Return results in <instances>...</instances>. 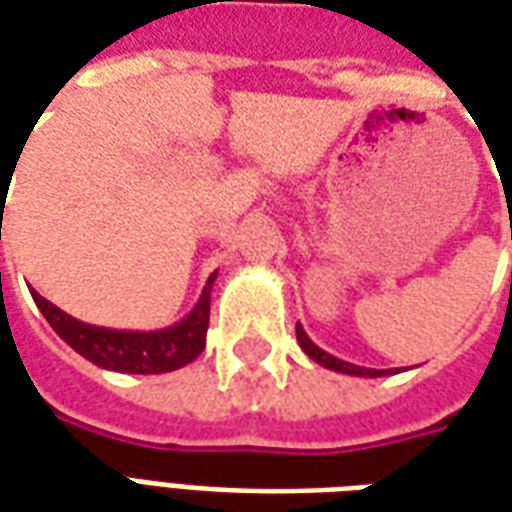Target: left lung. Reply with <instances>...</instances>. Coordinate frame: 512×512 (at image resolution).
Returning <instances> with one entry per match:
<instances>
[{
  "label": "left lung",
  "mask_w": 512,
  "mask_h": 512,
  "mask_svg": "<svg viewBox=\"0 0 512 512\" xmlns=\"http://www.w3.org/2000/svg\"><path fill=\"white\" fill-rule=\"evenodd\" d=\"M296 340H299L301 351L310 356L312 362H318L321 367H329L334 373H345V376H359V378H381V376H392V370H373V367H359L351 365V362H343V359H337V356L326 354L323 348L312 343L307 332H304V326L296 323Z\"/></svg>",
  "instance_id": "left-lung-1"
}]
</instances>
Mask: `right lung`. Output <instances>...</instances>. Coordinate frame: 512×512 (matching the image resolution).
Masks as SVG:
<instances>
[{"label":"right lung","instance_id":"add662e5","mask_svg":"<svg viewBox=\"0 0 512 512\" xmlns=\"http://www.w3.org/2000/svg\"><path fill=\"white\" fill-rule=\"evenodd\" d=\"M216 282L213 271L200 301L183 321L172 323L167 329L156 332H126V329H104L71 318L57 304H51L32 288V299L43 312V318L51 323V329L71 345L76 354H82L87 362L117 370V373H134V376H158L172 373L178 367L194 362L205 348V332H208V315H211V290Z\"/></svg>","mask_w":512,"mask_h":512}]
</instances>
